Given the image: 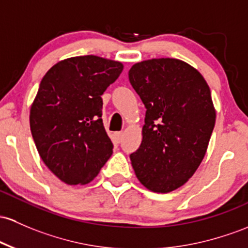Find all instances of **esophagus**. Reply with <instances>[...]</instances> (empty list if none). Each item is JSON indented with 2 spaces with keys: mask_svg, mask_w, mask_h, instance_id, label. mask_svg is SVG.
<instances>
[{
  "mask_svg": "<svg viewBox=\"0 0 248 248\" xmlns=\"http://www.w3.org/2000/svg\"><path fill=\"white\" fill-rule=\"evenodd\" d=\"M122 138H124V133L122 132H116L114 133V142L116 143H120L122 141Z\"/></svg>",
  "mask_w": 248,
  "mask_h": 248,
  "instance_id": "34e87169",
  "label": "esophagus"
}]
</instances>
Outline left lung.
Segmentation results:
<instances>
[{"mask_svg":"<svg viewBox=\"0 0 248 248\" xmlns=\"http://www.w3.org/2000/svg\"><path fill=\"white\" fill-rule=\"evenodd\" d=\"M129 82L146 107L142 142L130 154L139 181L168 193L198 170L216 124V108L203 76L178 59L133 64Z\"/></svg>","mask_w":248,"mask_h":248,"instance_id":"obj_1","label":"left lung"}]
</instances>
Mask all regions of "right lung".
I'll list each match as a JSON object with an SVG mask.
<instances>
[{"instance_id": "obj_1", "label": "right lung", "mask_w": 248, "mask_h": 248, "mask_svg": "<svg viewBox=\"0 0 248 248\" xmlns=\"http://www.w3.org/2000/svg\"><path fill=\"white\" fill-rule=\"evenodd\" d=\"M122 70L121 62L86 55L62 60L43 76L31 130L42 161L64 184L91 182L113 153L101 95Z\"/></svg>"}]
</instances>
